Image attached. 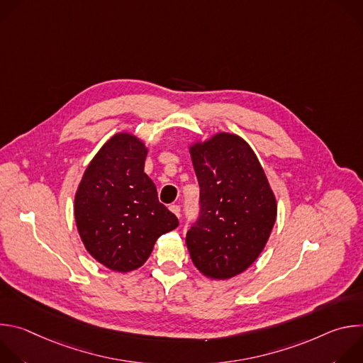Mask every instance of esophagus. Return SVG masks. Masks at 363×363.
I'll use <instances>...</instances> for the list:
<instances>
[{
  "label": "esophagus",
  "mask_w": 363,
  "mask_h": 363,
  "mask_svg": "<svg viewBox=\"0 0 363 363\" xmlns=\"http://www.w3.org/2000/svg\"><path fill=\"white\" fill-rule=\"evenodd\" d=\"M169 210H171V213H174L178 218H181V208H179V205H171Z\"/></svg>",
  "instance_id": "obj_1"
}]
</instances>
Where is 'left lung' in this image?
I'll use <instances>...</instances> for the list:
<instances>
[{
    "label": "left lung",
    "instance_id": "8db88e82",
    "mask_svg": "<svg viewBox=\"0 0 363 363\" xmlns=\"http://www.w3.org/2000/svg\"><path fill=\"white\" fill-rule=\"evenodd\" d=\"M188 149L201 189V216L186 233V248L202 276L228 280L264 250L277 218V199L241 136L217 132Z\"/></svg>",
    "mask_w": 363,
    "mask_h": 363
}]
</instances>
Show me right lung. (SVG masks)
<instances>
[{"instance_id": "add662e5", "label": "right lung", "mask_w": 363, "mask_h": 363, "mask_svg": "<svg viewBox=\"0 0 363 363\" xmlns=\"http://www.w3.org/2000/svg\"><path fill=\"white\" fill-rule=\"evenodd\" d=\"M147 150L135 133H115L97 150L74 194L84 248L116 273L142 267L157 240L179 224L143 172Z\"/></svg>"}]
</instances>
